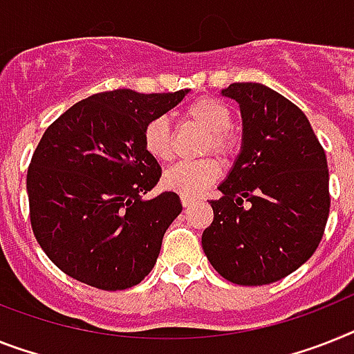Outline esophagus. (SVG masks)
<instances>
[{
  "label": "esophagus",
  "mask_w": 354,
  "mask_h": 354,
  "mask_svg": "<svg viewBox=\"0 0 354 354\" xmlns=\"http://www.w3.org/2000/svg\"><path fill=\"white\" fill-rule=\"evenodd\" d=\"M180 203H183L184 208H188L189 204L195 203V198L194 197H186V195H183V197H180Z\"/></svg>",
  "instance_id": "obj_1"
}]
</instances>
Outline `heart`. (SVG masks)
<instances>
[{
  "label": "heart",
  "mask_w": 354,
  "mask_h": 354,
  "mask_svg": "<svg viewBox=\"0 0 354 354\" xmlns=\"http://www.w3.org/2000/svg\"><path fill=\"white\" fill-rule=\"evenodd\" d=\"M188 121L195 122L208 137L204 141V151H215L223 159H232L236 151V137L232 131V108L217 97H198L183 110ZM142 146L146 153L159 162H168L174 156V136L166 118L151 119L142 131ZM221 162L213 157L197 160H180L170 166L162 175V184L171 192L186 197L203 194L209 184L221 177Z\"/></svg>",
  "instance_id": "b5f03b06"
}]
</instances>
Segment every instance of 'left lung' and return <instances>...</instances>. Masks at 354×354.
<instances>
[{
  "mask_svg": "<svg viewBox=\"0 0 354 354\" xmlns=\"http://www.w3.org/2000/svg\"><path fill=\"white\" fill-rule=\"evenodd\" d=\"M223 95L242 113V150L212 201L203 250L233 284L284 279L317 251L329 206V171L308 118L259 83H233Z\"/></svg>",
  "mask_w": 354,
  "mask_h": 354,
  "instance_id": "obj_1",
  "label": "left lung"
}]
</instances>
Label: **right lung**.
<instances>
[{
	"instance_id": "add662e5",
	"label": "right lung",
	"mask_w": 354,
	"mask_h": 354,
	"mask_svg": "<svg viewBox=\"0 0 354 354\" xmlns=\"http://www.w3.org/2000/svg\"><path fill=\"white\" fill-rule=\"evenodd\" d=\"M188 90L93 93L46 128L26 174L32 232L72 279L104 291L139 284L183 212L179 195L142 198L160 179L142 131Z\"/></svg>"
}]
</instances>
